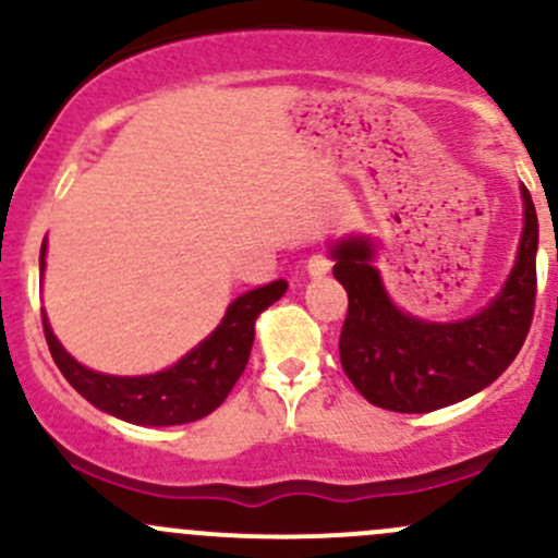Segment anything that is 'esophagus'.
Here are the masks:
<instances>
[{
    "label": "esophagus",
    "mask_w": 558,
    "mask_h": 558,
    "mask_svg": "<svg viewBox=\"0 0 558 558\" xmlns=\"http://www.w3.org/2000/svg\"><path fill=\"white\" fill-rule=\"evenodd\" d=\"M331 269V258L324 256V253H315V256L307 258V275L311 278H324Z\"/></svg>",
    "instance_id": "esophagus-1"
}]
</instances>
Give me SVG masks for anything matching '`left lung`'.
<instances>
[{
  "label": "left lung",
  "mask_w": 558,
  "mask_h": 558,
  "mask_svg": "<svg viewBox=\"0 0 558 558\" xmlns=\"http://www.w3.org/2000/svg\"><path fill=\"white\" fill-rule=\"evenodd\" d=\"M523 232L502 291L461 320H424L399 311L373 267V243L348 238L331 247L335 278L348 291L340 362L367 402L393 413H432L492 386L519 356L537 291V213L526 185Z\"/></svg>",
  "instance_id": "obj_1"
}]
</instances>
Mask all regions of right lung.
Segmentation results:
<instances>
[{
    "label": "right lung",
    "instance_id": "add662e5",
    "mask_svg": "<svg viewBox=\"0 0 558 558\" xmlns=\"http://www.w3.org/2000/svg\"><path fill=\"white\" fill-rule=\"evenodd\" d=\"M39 269H45V243L39 251ZM286 289V280H272L262 289L245 291L227 307V315L210 337H205L178 364L154 375L129 378L94 373L64 351L45 313L43 329L56 367L94 408L137 426H178L205 418L229 397L251 356L256 318L278 302Z\"/></svg>",
    "mask_w": 558,
    "mask_h": 558
}]
</instances>
